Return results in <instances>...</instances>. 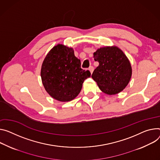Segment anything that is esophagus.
<instances>
[{
  "instance_id": "obj_1",
  "label": "esophagus",
  "mask_w": 160,
  "mask_h": 160,
  "mask_svg": "<svg viewBox=\"0 0 160 160\" xmlns=\"http://www.w3.org/2000/svg\"><path fill=\"white\" fill-rule=\"evenodd\" d=\"M89 70L90 71L91 73L92 74V72H93V71H94V67H93V66H91L89 67Z\"/></svg>"
}]
</instances>
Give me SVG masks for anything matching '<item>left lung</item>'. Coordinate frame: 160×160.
Returning <instances> with one entry per match:
<instances>
[{
	"instance_id": "8db88e82",
	"label": "left lung",
	"mask_w": 160,
	"mask_h": 160,
	"mask_svg": "<svg viewBox=\"0 0 160 160\" xmlns=\"http://www.w3.org/2000/svg\"><path fill=\"white\" fill-rule=\"evenodd\" d=\"M94 59L99 66L92 78L101 91L109 95L121 92L132 74V66L123 52L116 47L100 48L94 53Z\"/></svg>"
}]
</instances>
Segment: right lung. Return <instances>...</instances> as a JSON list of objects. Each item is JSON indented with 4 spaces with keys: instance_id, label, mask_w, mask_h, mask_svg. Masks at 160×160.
I'll use <instances>...</instances> for the list:
<instances>
[{
    "instance_id": "add662e5",
    "label": "right lung",
    "mask_w": 160,
    "mask_h": 160,
    "mask_svg": "<svg viewBox=\"0 0 160 160\" xmlns=\"http://www.w3.org/2000/svg\"><path fill=\"white\" fill-rule=\"evenodd\" d=\"M89 70L81 68V62L71 48L55 46L47 54L41 71L42 82L47 92L54 99L69 101L76 98L83 81L90 77Z\"/></svg>"
}]
</instances>
